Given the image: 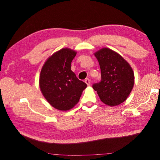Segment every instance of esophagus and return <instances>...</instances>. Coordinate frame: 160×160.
Listing matches in <instances>:
<instances>
[{"instance_id":"esophagus-1","label":"esophagus","mask_w":160,"mask_h":160,"mask_svg":"<svg viewBox=\"0 0 160 160\" xmlns=\"http://www.w3.org/2000/svg\"><path fill=\"white\" fill-rule=\"evenodd\" d=\"M85 83L88 85V86H90L91 85V81H90V79H86L85 80Z\"/></svg>"}]
</instances>
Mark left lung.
<instances>
[{
    "label": "left lung",
    "instance_id": "obj_1",
    "mask_svg": "<svg viewBox=\"0 0 160 160\" xmlns=\"http://www.w3.org/2000/svg\"><path fill=\"white\" fill-rule=\"evenodd\" d=\"M101 73V81L93 85L101 101L113 107L127 99L134 85V72L129 62L119 53L102 48L94 53Z\"/></svg>",
    "mask_w": 160,
    "mask_h": 160
}]
</instances>
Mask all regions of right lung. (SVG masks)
<instances>
[{
  "mask_svg": "<svg viewBox=\"0 0 160 160\" xmlns=\"http://www.w3.org/2000/svg\"><path fill=\"white\" fill-rule=\"evenodd\" d=\"M77 52L62 48L50 56L43 65L39 77V88L52 107L68 111L79 102L82 92L88 87L71 69Z\"/></svg>",
  "mask_w": 160,
  "mask_h": 160,
  "instance_id": "obj_1",
  "label": "right lung"
}]
</instances>
